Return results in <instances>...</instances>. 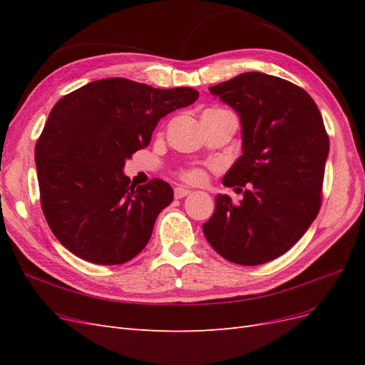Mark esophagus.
<instances>
[{"mask_svg": "<svg viewBox=\"0 0 365 365\" xmlns=\"http://www.w3.org/2000/svg\"><path fill=\"white\" fill-rule=\"evenodd\" d=\"M189 193H190V190L185 189V187H175V190H173V195L176 200H181V197L187 196Z\"/></svg>", "mask_w": 365, "mask_h": 365, "instance_id": "esophagus-1", "label": "esophagus"}]
</instances>
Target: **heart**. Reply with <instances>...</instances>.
Masks as SVG:
<instances>
[{"instance_id":"b5f03b06","label":"heart","mask_w":365,"mask_h":365,"mask_svg":"<svg viewBox=\"0 0 365 365\" xmlns=\"http://www.w3.org/2000/svg\"><path fill=\"white\" fill-rule=\"evenodd\" d=\"M182 180L190 184H201L205 181V172L202 169H189L182 172Z\"/></svg>"}]
</instances>
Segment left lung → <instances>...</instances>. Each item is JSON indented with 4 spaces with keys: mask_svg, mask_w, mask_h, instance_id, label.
<instances>
[{
    "mask_svg": "<svg viewBox=\"0 0 365 365\" xmlns=\"http://www.w3.org/2000/svg\"><path fill=\"white\" fill-rule=\"evenodd\" d=\"M208 91L240 118L242 155L222 184L247 189L237 204L216 196L205 239L228 262H271L300 240L322 205L329 155L323 117L303 88L264 73H242Z\"/></svg>",
    "mask_w": 365,
    "mask_h": 365,
    "instance_id": "left-lung-1",
    "label": "left lung"
}]
</instances>
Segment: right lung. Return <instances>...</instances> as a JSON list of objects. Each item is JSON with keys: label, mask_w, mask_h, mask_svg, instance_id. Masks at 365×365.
<instances>
[{"label": "right lung", "mask_w": 365, "mask_h": 365, "mask_svg": "<svg viewBox=\"0 0 365 365\" xmlns=\"http://www.w3.org/2000/svg\"><path fill=\"white\" fill-rule=\"evenodd\" d=\"M197 96L193 88L160 90L114 77L86 83L53 106L35 148L41 205L74 256L121 264L146 247L173 190L163 180L130 184L125 163L149 145L164 115Z\"/></svg>", "instance_id": "1"}]
</instances>
